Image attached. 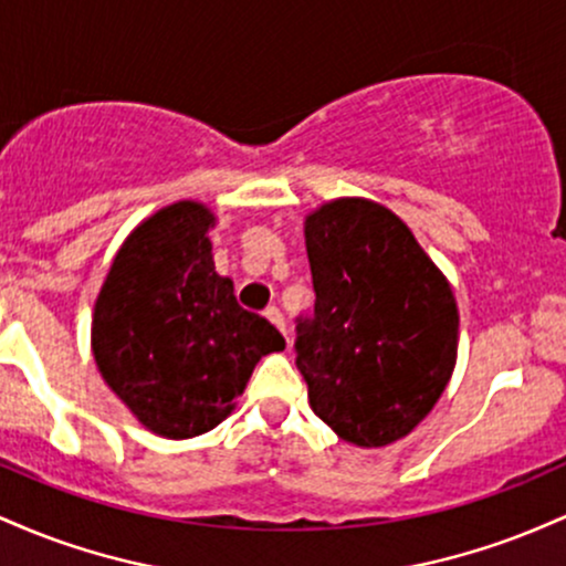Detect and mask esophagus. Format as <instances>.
Here are the masks:
<instances>
[{"mask_svg": "<svg viewBox=\"0 0 566 566\" xmlns=\"http://www.w3.org/2000/svg\"><path fill=\"white\" fill-rule=\"evenodd\" d=\"M265 319H269L271 324H276L279 333L287 337V327H284V316H282V311L276 308V305H269V308H265Z\"/></svg>", "mask_w": 566, "mask_h": 566, "instance_id": "obj_1", "label": "esophagus"}]
</instances>
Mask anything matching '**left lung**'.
Here are the masks:
<instances>
[{"mask_svg": "<svg viewBox=\"0 0 566 566\" xmlns=\"http://www.w3.org/2000/svg\"><path fill=\"white\" fill-rule=\"evenodd\" d=\"M314 316L297 319L295 365L340 439L386 447L431 412L458 359V303L391 210L335 199L305 218Z\"/></svg>", "mask_w": 566, "mask_h": 566, "instance_id": "1", "label": "left lung"}]
</instances>
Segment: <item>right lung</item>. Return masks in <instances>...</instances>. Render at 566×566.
<instances>
[{
  "label": "right lung",
  "instance_id": "add662e5",
  "mask_svg": "<svg viewBox=\"0 0 566 566\" xmlns=\"http://www.w3.org/2000/svg\"><path fill=\"white\" fill-rule=\"evenodd\" d=\"M210 226L216 216L199 201L161 207L129 233L95 301V365L157 437L212 431L261 356L284 348L216 271Z\"/></svg>",
  "mask_w": 566,
  "mask_h": 566
}]
</instances>
